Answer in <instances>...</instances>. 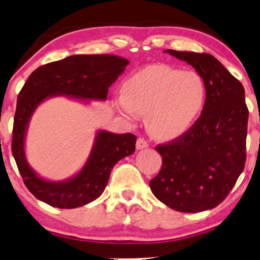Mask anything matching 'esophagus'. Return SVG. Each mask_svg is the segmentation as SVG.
<instances>
[{
	"label": "esophagus",
	"instance_id": "34e87169",
	"mask_svg": "<svg viewBox=\"0 0 260 260\" xmlns=\"http://www.w3.org/2000/svg\"><path fill=\"white\" fill-rule=\"evenodd\" d=\"M148 147H149L148 142L145 141L144 138H142V137L137 138V142H136V149H137V150H142V149H145Z\"/></svg>",
	"mask_w": 260,
	"mask_h": 260
}]
</instances>
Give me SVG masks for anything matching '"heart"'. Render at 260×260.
Wrapping results in <instances>:
<instances>
[{"mask_svg": "<svg viewBox=\"0 0 260 260\" xmlns=\"http://www.w3.org/2000/svg\"><path fill=\"white\" fill-rule=\"evenodd\" d=\"M205 81L194 71L167 65L144 67L123 85L115 106L130 122L145 116L147 129L159 140L186 133L199 119L206 104Z\"/></svg>", "mask_w": 260, "mask_h": 260, "instance_id": "obj_1", "label": "heart"}]
</instances>
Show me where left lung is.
<instances>
[{"label":"left lung","instance_id":"1","mask_svg":"<svg viewBox=\"0 0 260 260\" xmlns=\"http://www.w3.org/2000/svg\"><path fill=\"white\" fill-rule=\"evenodd\" d=\"M165 52L194 67L205 81L207 97L200 118L186 134L155 148L163 161L150 188L177 212L207 211L221 204L244 170L248 119L245 90L208 53Z\"/></svg>","mask_w":260,"mask_h":260}]
</instances>
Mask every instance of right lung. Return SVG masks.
Instances as JSON below:
<instances>
[{"instance_id":"add662e5","label":"right lung","mask_w":260,"mask_h":260,"mask_svg":"<svg viewBox=\"0 0 260 260\" xmlns=\"http://www.w3.org/2000/svg\"><path fill=\"white\" fill-rule=\"evenodd\" d=\"M129 62L125 58L112 54L71 55L46 63L28 77L17 97L12 152L24 184L38 200L69 209L90 204L104 191L113 166L134 154L135 135L98 130L83 168L66 180L51 181L31 168L24 149L31 116L42 103L58 95L84 104H90V101L104 102L109 87Z\"/></svg>"}]
</instances>
